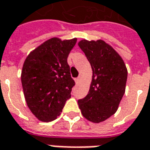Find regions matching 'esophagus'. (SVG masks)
Listing matches in <instances>:
<instances>
[{
	"label": "esophagus",
	"mask_w": 150,
	"mask_h": 150,
	"mask_svg": "<svg viewBox=\"0 0 150 150\" xmlns=\"http://www.w3.org/2000/svg\"><path fill=\"white\" fill-rule=\"evenodd\" d=\"M80 79H81V76L79 75V77H77V78L75 79V81L76 83H79V81H80Z\"/></svg>",
	"instance_id": "34e87169"
}]
</instances>
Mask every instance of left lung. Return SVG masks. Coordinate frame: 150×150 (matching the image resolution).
<instances>
[{
    "label": "left lung",
    "mask_w": 150,
    "mask_h": 150,
    "mask_svg": "<svg viewBox=\"0 0 150 150\" xmlns=\"http://www.w3.org/2000/svg\"><path fill=\"white\" fill-rule=\"evenodd\" d=\"M79 46L92 69L90 90L83 99L79 100V107L87 120L102 122L118 108L125 91L127 68L118 53L102 40H81Z\"/></svg>",
    "instance_id": "1"
}]
</instances>
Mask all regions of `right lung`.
<instances>
[{"instance_id": "1", "label": "right lung", "mask_w": 150, "mask_h": 150, "mask_svg": "<svg viewBox=\"0 0 150 150\" xmlns=\"http://www.w3.org/2000/svg\"><path fill=\"white\" fill-rule=\"evenodd\" d=\"M76 41L52 38L25 60L21 77L25 98L32 113L42 121L55 120L71 98L75 83L67 57Z\"/></svg>"}]
</instances>
